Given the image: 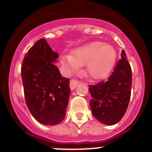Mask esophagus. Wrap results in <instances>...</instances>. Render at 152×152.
Returning a JSON list of instances; mask_svg holds the SVG:
<instances>
[{
    "mask_svg": "<svg viewBox=\"0 0 152 152\" xmlns=\"http://www.w3.org/2000/svg\"><path fill=\"white\" fill-rule=\"evenodd\" d=\"M78 84H79V81L72 79V80H71V81H70V88H71L72 90H75V88L77 87V85Z\"/></svg>",
    "mask_w": 152,
    "mask_h": 152,
    "instance_id": "esophagus-1",
    "label": "esophagus"
}]
</instances>
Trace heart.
Segmentation results:
<instances>
[{"mask_svg": "<svg viewBox=\"0 0 152 152\" xmlns=\"http://www.w3.org/2000/svg\"><path fill=\"white\" fill-rule=\"evenodd\" d=\"M116 52L113 47L101 42H94L72 51L70 56L61 57V64L69 71L85 65L86 74L99 80L110 73L116 63Z\"/></svg>", "mask_w": 152, "mask_h": 152, "instance_id": "obj_1", "label": "heart"}]
</instances>
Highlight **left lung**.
I'll list each match as a JSON object with an SVG mask.
<instances>
[{"instance_id":"8db88e82","label":"left lung","mask_w":152,"mask_h":152,"mask_svg":"<svg viewBox=\"0 0 152 152\" xmlns=\"http://www.w3.org/2000/svg\"><path fill=\"white\" fill-rule=\"evenodd\" d=\"M132 69L126 52L122 51L121 59L107 81L89 85L92 98L91 111L98 121L108 126L116 124L126 113L132 89Z\"/></svg>"}]
</instances>
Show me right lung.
<instances>
[{"mask_svg": "<svg viewBox=\"0 0 152 152\" xmlns=\"http://www.w3.org/2000/svg\"><path fill=\"white\" fill-rule=\"evenodd\" d=\"M58 57L44 39L29 49L23 60L24 96L32 116L42 124H59L66 115L71 89L54 63Z\"/></svg>", "mask_w": 152, "mask_h": 152, "instance_id": "right-lung-1", "label": "right lung"}]
</instances>
